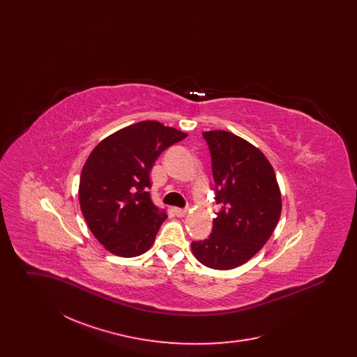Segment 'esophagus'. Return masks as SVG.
I'll list each match as a JSON object with an SVG mask.
<instances>
[{
  "label": "esophagus",
  "mask_w": 357,
  "mask_h": 357,
  "mask_svg": "<svg viewBox=\"0 0 357 357\" xmlns=\"http://www.w3.org/2000/svg\"><path fill=\"white\" fill-rule=\"evenodd\" d=\"M172 211L175 213V215H176V217H185L187 214L186 208H179V207H174V208H172Z\"/></svg>",
  "instance_id": "esophagus-1"
}]
</instances>
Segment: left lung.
<instances>
[{
  "label": "left lung",
  "mask_w": 357,
  "mask_h": 357,
  "mask_svg": "<svg viewBox=\"0 0 357 357\" xmlns=\"http://www.w3.org/2000/svg\"><path fill=\"white\" fill-rule=\"evenodd\" d=\"M221 206L213 233L191 242L204 266L229 271L248 262L268 242L278 223L282 201L273 166L264 153L229 131H206Z\"/></svg>",
  "instance_id": "left-lung-1"
}]
</instances>
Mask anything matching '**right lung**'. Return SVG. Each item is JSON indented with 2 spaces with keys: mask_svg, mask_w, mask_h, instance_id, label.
<instances>
[{
  "mask_svg": "<svg viewBox=\"0 0 357 357\" xmlns=\"http://www.w3.org/2000/svg\"><path fill=\"white\" fill-rule=\"evenodd\" d=\"M186 136L144 120L107 136L89 153L80 175V208L112 255L137 257L153 246L167 213L151 199L150 171L160 153Z\"/></svg>",
  "mask_w": 357,
  "mask_h": 357,
  "instance_id": "add662e5",
  "label": "right lung"
}]
</instances>
